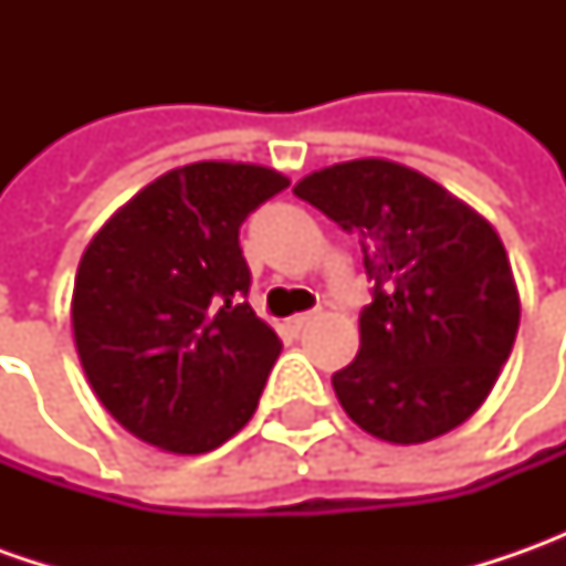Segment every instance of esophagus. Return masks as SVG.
Segmentation results:
<instances>
[{"mask_svg":"<svg viewBox=\"0 0 566 566\" xmlns=\"http://www.w3.org/2000/svg\"><path fill=\"white\" fill-rule=\"evenodd\" d=\"M317 317H321V312H302V315H293L290 317V331L298 334V331H305V327H308L312 321H317Z\"/></svg>","mask_w":566,"mask_h":566,"instance_id":"34e87169","label":"esophagus"}]
</instances>
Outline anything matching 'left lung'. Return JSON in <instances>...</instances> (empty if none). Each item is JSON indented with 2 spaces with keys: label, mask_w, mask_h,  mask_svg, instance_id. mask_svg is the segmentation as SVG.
<instances>
[{
  "label": "left lung",
  "mask_w": 566,
  "mask_h": 566,
  "mask_svg": "<svg viewBox=\"0 0 566 566\" xmlns=\"http://www.w3.org/2000/svg\"><path fill=\"white\" fill-rule=\"evenodd\" d=\"M293 191L359 239L375 283L359 356L334 375L346 416L387 444H424L467 422L520 327L497 229L419 169L384 157L324 166Z\"/></svg>",
  "instance_id": "8db88e82"
}]
</instances>
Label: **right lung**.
Listing matches in <instances>:
<instances>
[{"label":"right lung","instance_id":"obj_1","mask_svg":"<svg viewBox=\"0 0 566 566\" xmlns=\"http://www.w3.org/2000/svg\"><path fill=\"white\" fill-rule=\"evenodd\" d=\"M290 186L258 164L169 169L87 242L72 331L91 390L166 453H207L242 431L283 343L251 312L239 227Z\"/></svg>","mask_w":566,"mask_h":566}]
</instances>
